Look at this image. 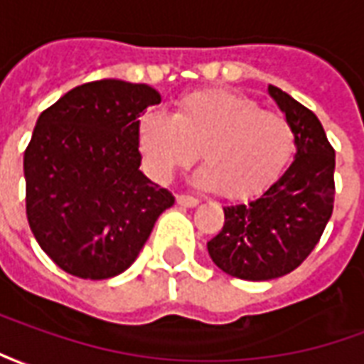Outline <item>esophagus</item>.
Listing matches in <instances>:
<instances>
[{
  "label": "esophagus",
  "instance_id": "esophagus-1",
  "mask_svg": "<svg viewBox=\"0 0 364 364\" xmlns=\"http://www.w3.org/2000/svg\"><path fill=\"white\" fill-rule=\"evenodd\" d=\"M177 205L185 206V208H193L198 205V198L191 197V195H177Z\"/></svg>",
  "mask_w": 364,
  "mask_h": 364
}]
</instances>
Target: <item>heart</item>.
Wrapping results in <instances>:
<instances>
[{"mask_svg":"<svg viewBox=\"0 0 364 364\" xmlns=\"http://www.w3.org/2000/svg\"><path fill=\"white\" fill-rule=\"evenodd\" d=\"M138 146L158 181L191 166L200 150L205 166L195 173L198 187L220 189L228 198H250L289 166L296 134L287 117L263 111L252 97L205 90L183 95L171 117L144 112Z\"/></svg>","mask_w":364,"mask_h":364,"instance_id":"b5f03b06","label":"heart"}]
</instances>
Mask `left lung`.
<instances>
[{
  "label": "left lung",
  "instance_id": "left-lung-1",
  "mask_svg": "<svg viewBox=\"0 0 364 364\" xmlns=\"http://www.w3.org/2000/svg\"><path fill=\"white\" fill-rule=\"evenodd\" d=\"M269 95L294 128V161L263 195L224 206V226L206 244L216 267L244 281L294 271L320 242L336 197V151L318 117L274 85Z\"/></svg>",
  "mask_w": 364,
  "mask_h": 364
}]
</instances>
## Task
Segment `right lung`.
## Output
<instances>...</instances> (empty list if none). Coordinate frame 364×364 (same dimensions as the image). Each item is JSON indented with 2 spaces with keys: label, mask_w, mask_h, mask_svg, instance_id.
<instances>
[{
  "label": "right lung",
  "mask_w": 364,
  "mask_h": 364,
  "mask_svg": "<svg viewBox=\"0 0 364 364\" xmlns=\"http://www.w3.org/2000/svg\"><path fill=\"white\" fill-rule=\"evenodd\" d=\"M159 101L146 83L101 80L68 91L36 120L23 159L28 226L66 273L101 281L127 271L173 206L140 171L138 120Z\"/></svg>",
  "instance_id": "obj_1"
}]
</instances>
